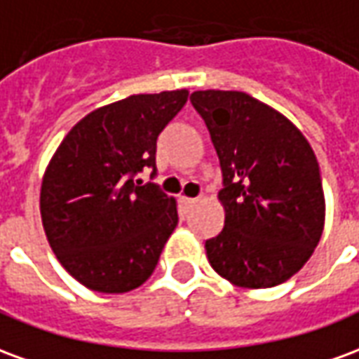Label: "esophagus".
I'll return each instance as SVG.
<instances>
[{"instance_id":"obj_1","label":"esophagus","mask_w":359,"mask_h":359,"mask_svg":"<svg viewBox=\"0 0 359 359\" xmlns=\"http://www.w3.org/2000/svg\"><path fill=\"white\" fill-rule=\"evenodd\" d=\"M196 203H198V200H196V198H180V205H182V210L184 211L192 210Z\"/></svg>"}]
</instances>
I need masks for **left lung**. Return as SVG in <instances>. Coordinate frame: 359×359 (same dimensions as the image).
<instances>
[{"instance_id":"left-lung-1","label":"left lung","mask_w":359,"mask_h":359,"mask_svg":"<svg viewBox=\"0 0 359 359\" xmlns=\"http://www.w3.org/2000/svg\"><path fill=\"white\" fill-rule=\"evenodd\" d=\"M223 172V231L205 241L213 269L233 285L269 288L304 267L321 238L325 198L316 154L278 111L244 92L190 95Z\"/></svg>"}]
</instances>
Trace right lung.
Segmentation results:
<instances>
[{"label":"right lung","mask_w":359,"mask_h":359,"mask_svg":"<svg viewBox=\"0 0 359 359\" xmlns=\"http://www.w3.org/2000/svg\"><path fill=\"white\" fill-rule=\"evenodd\" d=\"M188 100V90L128 95L79 121L46 169L40 211L59 264L90 290L121 294L156 269L179 223L175 198L156 182L157 136Z\"/></svg>","instance_id":"right-lung-1"}]
</instances>
